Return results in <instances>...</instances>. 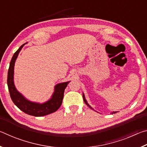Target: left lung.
Masks as SVG:
<instances>
[{
  "label": "left lung",
  "mask_w": 147,
  "mask_h": 147,
  "mask_svg": "<svg viewBox=\"0 0 147 147\" xmlns=\"http://www.w3.org/2000/svg\"><path fill=\"white\" fill-rule=\"evenodd\" d=\"M83 98H84V102H85V103L86 104V105L88 106H89V108H90L91 109H93V108H92V107H91V106H89V104L88 103V102H87V100H86V98H85V96H84V94H83ZM117 113L116 111H113V112H112L111 113L113 114V113Z\"/></svg>",
  "instance_id": "left-lung-1"
}]
</instances>
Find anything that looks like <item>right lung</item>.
I'll return each instance as SVG.
<instances>
[{"mask_svg":"<svg viewBox=\"0 0 147 147\" xmlns=\"http://www.w3.org/2000/svg\"><path fill=\"white\" fill-rule=\"evenodd\" d=\"M24 44L19 47V49L14 53L11 59L8 72L7 84L10 97L13 102L17 108H19L26 114L35 117H41L49 115L57 111L60 107L63 98L64 91L67 86L69 82L57 84L54 87V92L51 99L43 104L33 102L27 100L17 90L13 82L14 65L19 52L23 48Z\"/></svg>","mask_w":147,"mask_h":147,"instance_id":"1","label":"right lung"}]
</instances>
